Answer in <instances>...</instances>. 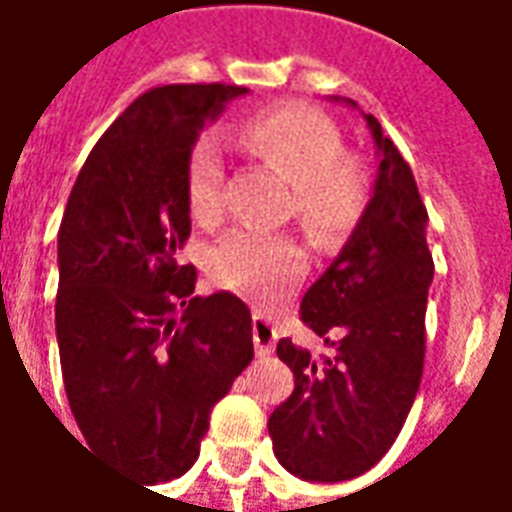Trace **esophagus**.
Here are the masks:
<instances>
[{
    "instance_id": "esophagus-1",
    "label": "esophagus",
    "mask_w": 512,
    "mask_h": 512,
    "mask_svg": "<svg viewBox=\"0 0 512 512\" xmlns=\"http://www.w3.org/2000/svg\"><path fill=\"white\" fill-rule=\"evenodd\" d=\"M277 326L271 318H266L263 312H255V318H252V340H255V351L257 356H268L274 351V345H277Z\"/></svg>"
}]
</instances>
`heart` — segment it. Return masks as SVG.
<instances>
[{
  "label": "heart",
  "instance_id": "heart-1",
  "mask_svg": "<svg viewBox=\"0 0 512 512\" xmlns=\"http://www.w3.org/2000/svg\"><path fill=\"white\" fill-rule=\"evenodd\" d=\"M233 142L293 183V216L318 244H337L362 222L370 202V175L359 158L343 153V136L329 117L307 106H274L238 120ZM224 158L213 136H200L186 158V202L197 222L222 213ZM211 277L252 299L288 293L307 268V255L290 235L233 230L213 246Z\"/></svg>",
  "mask_w": 512,
  "mask_h": 512
}]
</instances>
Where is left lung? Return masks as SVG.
<instances>
[{
    "instance_id": "obj_1",
    "label": "left lung",
    "mask_w": 512,
    "mask_h": 512,
    "mask_svg": "<svg viewBox=\"0 0 512 512\" xmlns=\"http://www.w3.org/2000/svg\"><path fill=\"white\" fill-rule=\"evenodd\" d=\"M365 120L381 156L373 200L299 310L332 354L312 356L288 337L277 345L296 386L268 417V436L290 474L318 483L359 477L384 458L411 411L425 365L433 282L428 211L395 142L376 117Z\"/></svg>"
}]
</instances>
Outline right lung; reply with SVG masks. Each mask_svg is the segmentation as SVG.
Segmentation results:
<instances>
[{"mask_svg":"<svg viewBox=\"0 0 512 512\" xmlns=\"http://www.w3.org/2000/svg\"><path fill=\"white\" fill-rule=\"evenodd\" d=\"M238 84H164L95 142L65 205L57 343L90 450L147 485L191 469L211 408L255 356L233 293L194 296L186 158Z\"/></svg>","mask_w":512,"mask_h":512,"instance_id":"1","label":"right lung"}]
</instances>
